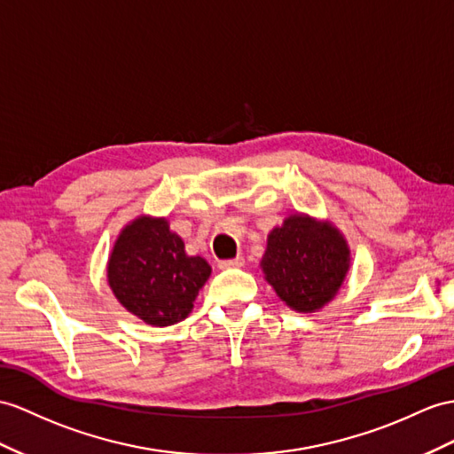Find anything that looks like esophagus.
Returning <instances> with one entry per match:
<instances>
[{
	"instance_id": "obj_1",
	"label": "esophagus",
	"mask_w": 454,
	"mask_h": 454,
	"mask_svg": "<svg viewBox=\"0 0 454 454\" xmlns=\"http://www.w3.org/2000/svg\"><path fill=\"white\" fill-rule=\"evenodd\" d=\"M240 265H245V258H242V256H237V258H231V260H221V262H219V268H221V270L240 268Z\"/></svg>"
}]
</instances>
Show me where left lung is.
Returning <instances> with one entry per match:
<instances>
[{
  "mask_svg": "<svg viewBox=\"0 0 454 454\" xmlns=\"http://www.w3.org/2000/svg\"><path fill=\"white\" fill-rule=\"evenodd\" d=\"M348 263L347 242L335 227L293 215L270 233L262 268L281 301L314 312L337 294Z\"/></svg>",
  "mask_w": 454,
  "mask_h": 454,
  "instance_id": "left-lung-1",
  "label": "left lung"
}]
</instances>
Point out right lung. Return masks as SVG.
Segmentation results:
<instances>
[{
	"label": "right lung",
	"mask_w": 454,
	"mask_h": 454,
	"mask_svg": "<svg viewBox=\"0 0 454 454\" xmlns=\"http://www.w3.org/2000/svg\"><path fill=\"white\" fill-rule=\"evenodd\" d=\"M212 268L200 256H186L184 242L165 219L138 217L119 235L107 263V281L129 312L156 327L191 314L198 291Z\"/></svg>",
	"instance_id": "right-lung-1"
}]
</instances>
